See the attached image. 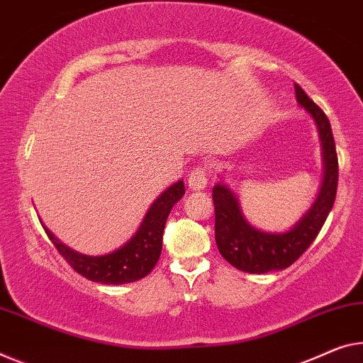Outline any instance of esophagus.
<instances>
[{"mask_svg":"<svg viewBox=\"0 0 363 363\" xmlns=\"http://www.w3.org/2000/svg\"><path fill=\"white\" fill-rule=\"evenodd\" d=\"M206 183H208V170H206V167H194L188 178V186L191 188L193 191H199V189H203L206 186Z\"/></svg>","mask_w":363,"mask_h":363,"instance_id":"obj_1","label":"esophagus"}]
</instances>
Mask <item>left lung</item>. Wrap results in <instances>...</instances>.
Instances as JSON below:
<instances>
[{"label":"left lung","mask_w":363,"mask_h":363,"mask_svg":"<svg viewBox=\"0 0 363 363\" xmlns=\"http://www.w3.org/2000/svg\"><path fill=\"white\" fill-rule=\"evenodd\" d=\"M295 96L298 104L315 118L325 154V180L321 191L303 219L286 233L259 232L245 220L230 189L224 185L213 188L217 248L233 267L252 274L286 269L294 264L318 237L336 199L339 164L330 120L298 84H295Z\"/></svg>","instance_id":"8db88e82"}]
</instances>
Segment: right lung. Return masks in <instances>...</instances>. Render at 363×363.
I'll return each mask as SVG.
<instances>
[{
	"mask_svg": "<svg viewBox=\"0 0 363 363\" xmlns=\"http://www.w3.org/2000/svg\"><path fill=\"white\" fill-rule=\"evenodd\" d=\"M183 194H185L183 182H177L175 185L165 189L150 206L136 235L125 247L110 255L86 256L76 253L58 242L47 227H43V230L47 232L48 238L52 240L55 248L66 259V263L82 277L92 282L111 284V286L135 282L146 277L157 264L160 252H162L165 220L174 204Z\"/></svg>",
	"mask_w": 363,
	"mask_h": 363,
	"instance_id": "1",
	"label": "right lung"
}]
</instances>
